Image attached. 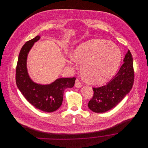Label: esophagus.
<instances>
[{"label": "esophagus", "mask_w": 148, "mask_h": 148, "mask_svg": "<svg viewBox=\"0 0 148 148\" xmlns=\"http://www.w3.org/2000/svg\"><path fill=\"white\" fill-rule=\"evenodd\" d=\"M75 87L77 88H80L82 87V83L79 81V80L77 79V80L75 81Z\"/></svg>", "instance_id": "obj_1"}]
</instances>
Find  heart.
<instances>
[{"instance_id": "obj_1", "label": "heart", "mask_w": 148, "mask_h": 148, "mask_svg": "<svg viewBox=\"0 0 148 148\" xmlns=\"http://www.w3.org/2000/svg\"><path fill=\"white\" fill-rule=\"evenodd\" d=\"M121 58V51L114 42L99 39L80 44L72 55L74 62L82 64L83 78L91 84H100L110 79L117 70ZM72 60L68 63L72 65Z\"/></svg>"}]
</instances>
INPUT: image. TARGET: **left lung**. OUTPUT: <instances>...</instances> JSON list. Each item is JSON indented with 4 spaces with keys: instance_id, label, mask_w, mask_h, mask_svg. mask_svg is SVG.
Returning <instances> with one entry per match:
<instances>
[{
    "instance_id": "8db88e82",
    "label": "left lung",
    "mask_w": 148,
    "mask_h": 148,
    "mask_svg": "<svg viewBox=\"0 0 148 148\" xmlns=\"http://www.w3.org/2000/svg\"><path fill=\"white\" fill-rule=\"evenodd\" d=\"M124 63L115 76L106 85L93 88L94 94L89 108L95 113H104L117 106L132 89L134 82L133 58L128 50Z\"/></svg>"
}]
</instances>
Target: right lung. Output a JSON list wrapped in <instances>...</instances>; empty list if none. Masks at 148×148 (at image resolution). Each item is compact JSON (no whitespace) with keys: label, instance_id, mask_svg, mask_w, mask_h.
I'll list each match as a JSON object with an SVG mask.
<instances>
[{"label":"right lung","instance_id":"add662e5","mask_svg":"<svg viewBox=\"0 0 148 148\" xmlns=\"http://www.w3.org/2000/svg\"><path fill=\"white\" fill-rule=\"evenodd\" d=\"M40 39V36L38 35L22 47L16 69V83L24 97L31 105L43 112H52L61 106L64 90L74 86L76 78H59L47 85L37 84L31 80L27 68V56L34 43Z\"/></svg>","mask_w":148,"mask_h":148}]
</instances>
